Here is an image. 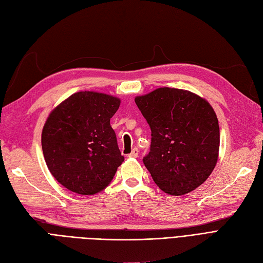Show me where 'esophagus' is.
<instances>
[{"mask_svg":"<svg viewBox=\"0 0 263 263\" xmlns=\"http://www.w3.org/2000/svg\"><path fill=\"white\" fill-rule=\"evenodd\" d=\"M138 154H139L138 149H137V148H134V149L132 150V153L128 155V157H129V158H137V157H138Z\"/></svg>","mask_w":263,"mask_h":263,"instance_id":"1","label":"esophagus"}]
</instances>
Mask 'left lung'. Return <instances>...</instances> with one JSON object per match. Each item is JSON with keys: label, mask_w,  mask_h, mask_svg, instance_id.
<instances>
[{"label": "left lung", "mask_w": 263, "mask_h": 263, "mask_svg": "<svg viewBox=\"0 0 263 263\" xmlns=\"http://www.w3.org/2000/svg\"><path fill=\"white\" fill-rule=\"evenodd\" d=\"M151 129L150 153L142 159L164 193H190L217 163L219 126L214 108L187 90L159 87L135 98Z\"/></svg>", "instance_id": "1"}]
</instances>
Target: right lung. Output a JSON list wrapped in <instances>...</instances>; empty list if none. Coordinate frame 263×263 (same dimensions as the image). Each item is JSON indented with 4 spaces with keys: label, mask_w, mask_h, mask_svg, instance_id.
Segmentation results:
<instances>
[{
    "label": "right lung",
    "mask_w": 263,
    "mask_h": 263,
    "mask_svg": "<svg viewBox=\"0 0 263 263\" xmlns=\"http://www.w3.org/2000/svg\"><path fill=\"white\" fill-rule=\"evenodd\" d=\"M119 104L113 95L81 91L47 117L42 133L45 161L52 177L71 192L100 193L124 161L109 124Z\"/></svg>",
    "instance_id": "add662e5"
}]
</instances>
